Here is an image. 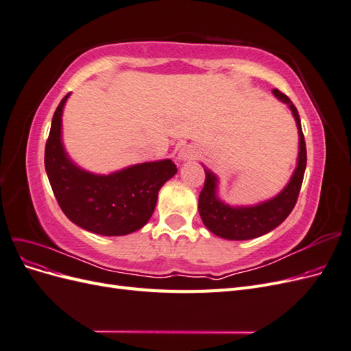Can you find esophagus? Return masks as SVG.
Returning a JSON list of instances; mask_svg holds the SVG:
<instances>
[{"label": "esophagus", "mask_w": 351, "mask_h": 351, "mask_svg": "<svg viewBox=\"0 0 351 351\" xmlns=\"http://www.w3.org/2000/svg\"><path fill=\"white\" fill-rule=\"evenodd\" d=\"M196 156H197L196 149H195L193 146H190V145L183 146L182 149H180L178 154H177L178 161H187V159H195Z\"/></svg>", "instance_id": "1"}]
</instances>
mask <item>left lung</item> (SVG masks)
I'll return each mask as SVG.
<instances>
[{
  "instance_id": "left-lung-1",
  "label": "left lung",
  "mask_w": 351,
  "mask_h": 351,
  "mask_svg": "<svg viewBox=\"0 0 351 351\" xmlns=\"http://www.w3.org/2000/svg\"><path fill=\"white\" fill-rule=\"evenodd\" d=\"M272 92L278 99L289 104L297 123V129H299L300 152L297 159V168L290 183L277 197L250 208H231L222 204L217 197V177L205 169V184L199 195V214L206 228L218 237L227 240H250L267 234L291 214L299 197L307 161L300 117L287 95L278 89H274Z\"/></svg>"
}]
</instances>
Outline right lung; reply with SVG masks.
<instances>
[{
	"mask_svg": "<svg viewBox=\"0 0 351 351\" xmlns=\"http://www.w3.org/2000/svg\"><path fill=\"white\" fill-rule=\"evenodd\" d=\"M57 107L45 145V169L61 210L74 224L101 236H125L154 214L159 189L177 173L171 159L133 165L110 176H95L74 165L61 143Z\"/></svg>",
	"mask_w": 351,
	"mask_h": 351,
	"instance_id": "obj_1",
	"label": "right lung"
}]
</instances>
